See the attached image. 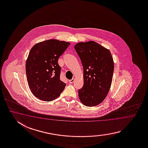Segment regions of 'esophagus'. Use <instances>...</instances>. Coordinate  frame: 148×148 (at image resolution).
<instances>
[{
    "mask_svg": "<svg viewBox=\"0 0 148 148\" xmlns=\"http://www.w3.org/2000/svg\"><path fill=\"white\" fill-rule=\"evenodd\" d=\"M74 81H75V79L73 78V79H71V80H69V82H70V84H73V82H74Z\"/></svg>",
    "mask_w": 148,
    "mask_h": 148,
    "instance_id": "34e87169",
    "label": "esophagus"
}]
</instances>
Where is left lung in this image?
<instances>
[{
    "mask_svg": "<svg viewBox=\"0 0 148 148\" xmlns=\"http://www.w3.org/2000/svg\"><path fill=\"white\" fill-rule=\"evenodd\" d=\"M84 69V84L79 97L86 106L92 107L104 101L110 89L114 61L110 51L95 41L79 42L75 45Z\"/></svg>",
    "mask_w": 148,
    "mask_h": 148,
    "instance_id": "obj_1",
    "label": "left lung"
}]
</instances>
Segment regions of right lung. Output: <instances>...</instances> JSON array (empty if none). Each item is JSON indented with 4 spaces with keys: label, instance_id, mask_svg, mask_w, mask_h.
<instances>
[{
    "label": "right lung",
    "instance_id": "right-lung-1",
    "mask_svg": "<svg viewBox=\"0 0 148 148\" xmlns=\"http://www.w3.org/2000/svg\"><path fill=\"white\" fill-rule=\"evenodd\" d=\"M69 42L51 39L32 47L26 62V73L32 94L39 99L53 101L60 96L66 84L60 79L59 58Z\"/></svg>",
    "mask_w": 148,
    "mask_h": 148
}]
</instances>
